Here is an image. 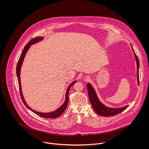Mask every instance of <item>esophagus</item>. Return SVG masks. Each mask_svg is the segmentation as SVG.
Listing matches in <instances>:
<instances>
[{
	"label": "esophagus",
	"instance_id": "34e87169",
	"mask_svg": "<svg viewBox=\"0 0 149 149\" xmlns=\"http://www.w3.org/2000/svg\"><path fill=\"white\" fill-rule=\"evenodd\" d=\"M90 79V78L89 76H85L83 78V80L85 81H89Z\"/></svg>",
	"mask_w": 149,
	"mask_h": 149
}]
</instances>
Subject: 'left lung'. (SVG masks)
Wrapping results in <instances>:
<instances>
[{"label": "left lung", "mask_w": 149, "mask_h": 149, "mask_svg": "<svg viewBox=\"0 0 149 149\" xmlns=\"http://www.w3.org/2000/svg\"><path fill=\"white\" fill-rule=\"evenodd\" d=\"M132 49L133 52L134 54L135 59L137 63V79L138 84H139V59L138 58L137 55L136 54L132 46ZM87 88L88 93L89 99L90 103L91 104L92 107L94 111L96 112V113L100 116H115L119 113H121L124 110H125L129 105H126L123 107L120 108H111L105 106L104 104L102 103L98 98L97 93L95 91L94 88L92 87L91 84L87 83Z\"/></svg>", "instance_id": "left-lung-1"}]
</instances>
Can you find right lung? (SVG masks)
<instances>
[{"label":"right lung","instance_id":"right-lung-1","mask_svg":"<svg viewBox=\"0 0 149 149\" xmlns=\"http://www.w3.org/2000/svg\"><path fill=\"white\" fill-rule=\"evenodd\" d=\"M44 37H41V36H38V37H37L36 38H34L33 39H32L30 41H29V42L25 46L24 49H23V52L21 54V56L20 57V58L19 59V61L17 62V66H16V75H17V79H18V82H19V91H20V95H21V97H22V101H23V103L24 104V105L29 109H30L31 111H33L34 113H35L36 114H37L41 117H45V118H55L56 117H58L59 116L61 115L63 112L66 109V107H67V105H68V100H69V96H68V94H69V92L70 91V87L75 83L77 82V80H75V81H73L72 83H71V84L69 85L68 89H67V91L66 92V95H65V102L63 103V104H62V105L59 107L58 109H57L56 110H55L54 111H53V112H48V113H43V112H37V111H36L33 110V109L31 108L27 104V103H26L24 98V96H23V93H22V86H21V81H20V71H21V68H22V65H23V61H24V59L25 58V54L26 53H27L28 49L30 48V46L32 45H33L34 44H36L41 41H42V40H44Z\"/></svg>","mask_w":149,"mask_h":149}]
</instances>
